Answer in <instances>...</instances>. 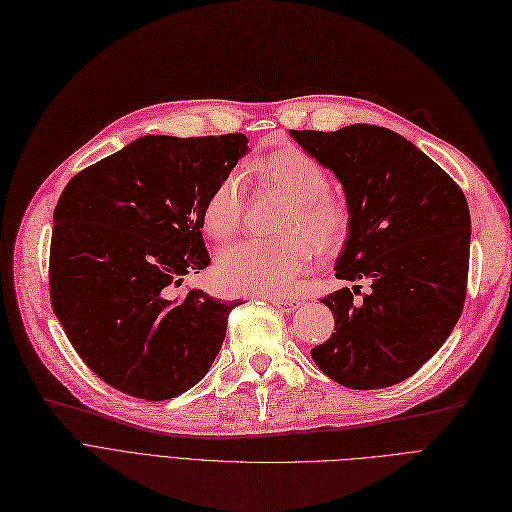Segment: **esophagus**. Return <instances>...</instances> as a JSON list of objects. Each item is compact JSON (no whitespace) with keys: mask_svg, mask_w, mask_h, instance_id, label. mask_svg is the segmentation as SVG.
<instances>
[{"mask_svg":"<svg viewBox=\"0 0 512 512\" xmlns=\"http://www.w3.org/2000/svg\"><path fill=\"white\" fill-rule=\"evenodd\" d=\"M265 301L268 303H272V305H276V307H280V309H284V311H295L301 303L297 301V299H288V297H265Z\"/></svg>","mask_w":512,"mask_h":512,"instance_id":"1","label":"esophagus"}]
</instances>
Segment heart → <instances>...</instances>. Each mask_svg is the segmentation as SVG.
Here are the masks:
<instances>
[{
	"label": "heart",
	"mask_w": 512,
	"mask_h": 512,
	"mask_svg": "<svg viewBox=\"0 0 512 512\" xmlns=\"http://www.w3.org/2000/svg\"><path fill=\"white\" fill-rule=\"evenodd\" d=\"M251 171L293 198L284 221L282 240L247 238L230 244L217 257L215 278L234 295H286L314 263V244L328 251L343 240L347 215L328 198V175L322 165L299 148L278 150L257 161ZM247 196L240 171H228L209 192L203 207V226L215 240L232 238L244 219ZM307 233L306 237L302 234Z\"/></svg>",
	"instance_id": "b5f03b06"
}]
</instances>
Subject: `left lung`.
Returning a JSON list of instances; mask_svg holds the SVG:
<instances>
[{
  "mask_svg": "<svg viewBox=\"0 0 512 512\" xmlns=\"http://www.w3.org/2000/svg\"><path fill=\"white\" fill-rule=\"evenodd\" d=\"M293 140L345 190L349 234L339 280H368L322 299L330 339L311 349L318 368L349 389L406 381L454 330L469 276L471 213L452 177L399 133L368 123L297 131Z\"/></svg>",
  "mask_w": 512,
  "mask_h": 512,
  "instance_id": "obj_1",
  "label": "left lung"
}]
</instances>
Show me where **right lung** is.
I'll return each mask as SVG.
<instances>
[{
    "label": "right lung",
    "mask_w": 512,
    "mask_h": 512,
    "mask_svg": "<svg viewBox=\"0 0 512 512\" xmlns=\"http://www.w3.org/2000/svg\"><path fill=\"white\" fill-rule=\"evenodd\" d=\"M247 136H144L83 169L54 209L50 295L81 360L127 395L171 399L209 372L242 301L192 288L211 263L203 207Z\"/></svg>",
    "instance_id": "1"
}]
</instances>
